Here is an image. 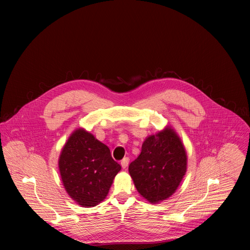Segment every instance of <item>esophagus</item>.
<instances>
[{
    "label": "esophagus",
    "instance_id": "1",
    "mask_svg": "<svg viewBox=\"0 0 250 250\" xmlns=\"http://www.w3.org/2000/svg\"><path fill=\"white\" fill-rule=\"evenodd\" d=\"M128 163H129V158H128V157H125V158L122 160L121 165H122V167L125 169V168H126V167L128 166Z\"/></svg>",
    "mask_w": 250,
    "mask_h": 250
}]
</instances>
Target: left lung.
I'll use <instances>...</instances> for the list:
<instances>
[{
	"mask_svg": "<svg viewBox=\"0 0 250 250\" xmlns=\"http://www.w3.org/2000/svg\"><path fill=\"white\" fill-rule=\"evenodd\" d=\"M186 167L184 146L168 127L146 139L141 153L129 164L128 171L137 192L150 203H157L176 191Z\"/></svg>",
	"mask_w": 250,
	"mask_h": 250,
	"instance_id": "8db88e82",
	"label": "left lung"
}]
</instances>
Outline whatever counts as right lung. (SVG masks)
Returning a JSON list of instances; mask_svg holds the SVG:
<instances>
[{"label": "right lung", "mask_w": 250, "mask_h": 250, "mask_svg": "<svg viewBox=\"0 0 250 250\" xmlns=\"http://www.w3.org/2000/svg\"><path fill=\"white\" fill-rule=\"evenodd\" d=\"M122 169L109 147L84 129L75 130L61 151L59 171L69 196L79 205H98Z\"/></svg>", "instance_id": "right-lung-1"}]
</instances>
